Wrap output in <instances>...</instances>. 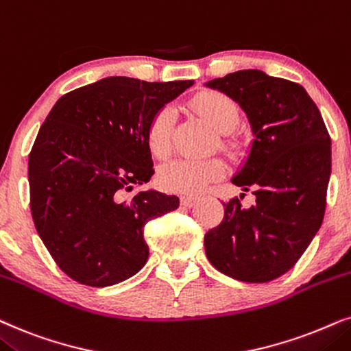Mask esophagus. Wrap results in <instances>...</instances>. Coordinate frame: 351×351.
<instances>
[{
	"instance_id": "34e87169",
	"label": "esophagus",
	"mask_w": 351,
	"mask_h": 351,
	"mask_svg": "<svg viewBox=\"0 0 351 351\" xmlns=\"http://www.w3.org/2000/svg\"><path fill=\"white\" fill-rule=\"evenodd\" d=\"M197 197H193V195H183V197H181V204L184 205V207H193V205L197 202Z\"/></svg>"
}]
</instances>
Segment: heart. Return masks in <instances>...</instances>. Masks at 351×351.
Wrapping results in <instances>:
<instances>
[{
    "label": "heart",
    "mask_w": 351,
    "mask_h": 351,
    "mask_svg": "<svg viewBox=\"0 0 351 351\" xmlns=\"http://www.w3.org/2000/svg\"><path fill=\"white\" fill-rule=\"evenodd\" d=\"M194 107L219 133H228L239 121V107L221 93L207 91L195 96ZM175 117L171 109L163 107L149 121L147 144L154 156L163 157L170 152ZM224 175V163L219 158H176L162 167L158 181L162 188L180 194H197L212 181Z\"/></svg>",
    "instance_id": "obj_1"
}]
</instances>
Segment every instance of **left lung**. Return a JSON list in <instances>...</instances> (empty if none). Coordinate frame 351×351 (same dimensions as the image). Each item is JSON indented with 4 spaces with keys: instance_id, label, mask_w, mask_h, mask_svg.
Returning <instances> with one entry per match:
<instances>
[{
    "instance_id": "obj_1",
    "label": "left lung",
    "mask_w": 351,
    "mask_h": 351,
    "mask_svg": "<svg viewBox=\"0 0 351 351\" xmlns=\"http://www.w3.org/2000/svg\"><path fill=\"white\" fill-rule=\"evenodd\" d=\"M207 86L239 102L254 132L249 157L232 183L255 194L242 208L224 205L223 221L204 237L218 271L242 282L287 273L319 230L330 176V136L305 88L261 70H239Z\"/></svg>"
}]
</instances>
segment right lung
I'll return each mask as SVG.
<instances>
[{
  "label": "right lung",
  "instance_id": "add662e5",
  "mask_svg": "<svg viewBox=\"0 0 351 351\" xmlns=\"http://www.w3.org/2000/svg\"><path fill=\"white\" fill-rule=\"evenodd\" d=\"M194 80L109 77L56 102L29 156L30 210L56 265L73 281L107 287L147 261L144 226L178 208L158 191L123 193L154 175L149 121Z\"/></svg>",
  "mask_w": 351,
  "mask_h": 351
}]
</instances>
